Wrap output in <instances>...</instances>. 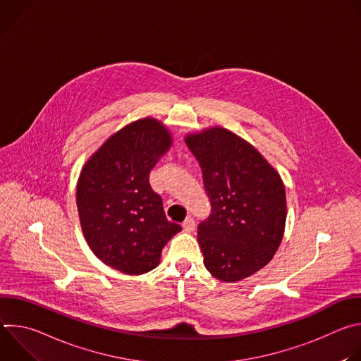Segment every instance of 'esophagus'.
<instances>
[{"instance_id":"obj_1","label":"esophagus","mask_w":361,"mask_h":361,"mask_svg":"<svg viewBox=\"0 0 361 361\" xmlns=\"http://www.w3.org/2000/svg\"><path fill=\"white\" fill-rule=\"evenodd\" d=\"M183 228H184V231H187V233L194 231V230H195V221H194V219H192V217L185 219V221L183 223Z\"/></svg>"}]
</instances>
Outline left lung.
I'll return each instance as SVG.
<instances>
[{
	"label": "left lung",
	"mask_w": 361,
	"mask_h": 361,
	"mask_svg": "<svg viewBox=\"0 0 361 361\" xmlns=\"http://www.w3.org/2000/svg\"><path fill=\"white\" fill-rule=\"evenodd\" d=\"M212 204L197 240L204 266L216 279L234 283L262 270L284 234L287 205L280 174L250 142L223 127L188 134Z\"/></svg>",
	"instance_id": "8db88e82"
}]
</instances>
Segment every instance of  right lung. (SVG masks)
Here are the masks:
<instances>
[{"label": "right lung", "mask_w": 361, "mask_h": 361, "mask_svg": "<svg viewBox=\"0 0 361 361\" xmlns=\"http://www.w3.org/2000/svg\"><path fill=\"white\" fill-rule=\"evenodd\" d=\"M171 144L163 123L141 118L113 134L81 170L77 209L84 237L97 259L124 274L156 269L163 247L181 230L167 220L148 181Z\"/></svg>", "instance_id": "1"}]
</instances>
